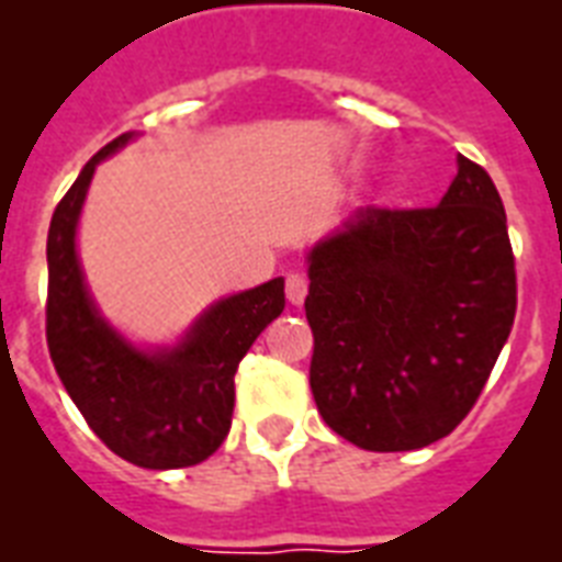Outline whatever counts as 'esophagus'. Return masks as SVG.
Returning <instances> with one entry per match:
<instances>
[{
    "mask_svg": "<svg viewBox=\"0 0 562 562\" xmlns=\"http://www.w3.org/2000/svg\"><path fill=\"white\" fill-rule=\"evenodd\" d=\"M304 295H307V278L302 272H290L286 276V302L302 304Z\"/></svg>",
    "mask_w": 562,
    "mask_h": 562,
    "instance_id": "obj_1",
    "label": "esophagus"
}]
</instances>
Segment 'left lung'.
I'll list each match as a JSON object with an SVG mask.
<instances>
[{
  "label": "left lung",
  "instance_id": "8db88e82",
  "mask_svg": "<svg viewBox=\"0 0 562 562\" xmlns=\"http://www.w3.org/2000/svg\"><path fill=\"white\" fill-rule=\"evenodd\" d=\"M304 313L322 419L413 451L467 419L510 337L516 258L493 178L460 155L434 207H367L311 251Z\"/></svg>",
  "mask_w": 562,
  "mask_h": 562
}]
</instances>
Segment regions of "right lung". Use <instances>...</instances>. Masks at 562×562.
<instances>
[{
  "label": "right lung",
  "instance_id": "add662e5",
  "mask_svg": "<svg viewBox=\"0 0 562 562\" xmlns=\"http://www.w3.org/2000/svg\"><path fill=\"white\" fill-rule=\"evenodd\" d=\"M128 140L120 134L95 151L52 213L46 342L69 398L114 454L143 469L195 467L228 437L234 375L284 311V278L213 304L178 349L146 355L108 328L78 267L76 222L95 164Z\"/></svg>",
  "mask_w": 562,
  "mask_h": 562
}]
</instances>
